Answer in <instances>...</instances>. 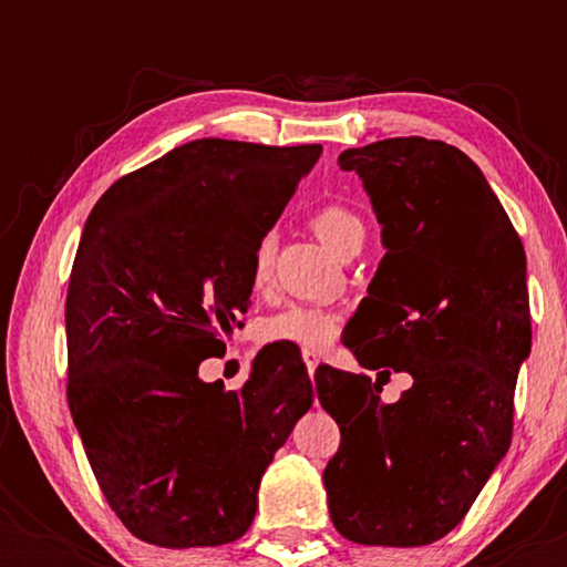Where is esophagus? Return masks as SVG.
I'll list each match as a JSON object with an SVG mask.
<instances>
[{
    "label": "esophagus",
    "instance_id": "1",
    "mask_svg": "<svg viewBox=\"0 0 567 567\" xmlns=\"http://www.w3.org/2000/svg\"><path fill=\"white\" fill-rule=\"evenodd\" d=\"M301 359H305L309 377H312V374H315V369H317V363H320V359H317V355H315L312 351H305V355H301Z\"/></svg>",
    "mask_w": 567,
    "mask_h": 567
}]
</instances>
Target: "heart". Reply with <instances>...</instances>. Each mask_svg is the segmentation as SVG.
<instances>
[{"instance_id": "obj_1", "label": "heart", "mask_w": 567, "mask_h": 567, "mask_svg": "<svg viewBox=\"0 0 567 567\" xmlns=\"http://www.w3.org/2000/svg\"><path fill=\"white\" fill-rule=\"evenodd\" d=\"M312 229L332 252L343 255L355 245H363V229L361 216L346 204H324L312 214ZM274 255H276V239L274 235H262L255 245L252 252V289H268L270 278H274ZM340 330V315L324 307L312 305H289L278 312L268 315L260 322L258 338L262 343H289L299 346L305 351H322L332 340L338 338Z\"/></svg>"}]
</instances>
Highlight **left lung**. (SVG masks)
Here are the masks:
<instances>
[{"instance_id":"8db88e82","label":"left lung","mask_w":567,"mask_h":567,"mask_svg":"<svg viewBox=\"0 0 567 567\" xmlns=\"http://www.w3.org/2000/svg\"><path fill=\"white\" fill-rule=\"evenodd\" d=\"M338 162L359 173L386 247L343 343L363 369L408 370L414 386L384 406L381 379L315 371L320 405L340 425L322 475L330 516L359 545H431L467 516L508 452L532 351L524 245L452 144L382 138Z\"/></svg>"}]
</instances>
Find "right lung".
<instances>
[{"mask_svg": "<svg viewBox=\"0 0 567 567\" xmlns=\"http://www.w3.org/2000/svg\"><path fill=\"white\" fill-rule=\"evenodd\" d=\"M320 154L196 138L123 175L87 216L66 291V400L105 501L150 545L243 537L262 472L312 408L293 353L262 348L229 392L198 367L245 324L255 245Z\"/></svg>", "mask_w": 567, "mask_h": 567, "instance_id": "right-lung-1", "label": "right lung"}]
</instances>
